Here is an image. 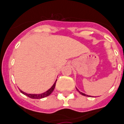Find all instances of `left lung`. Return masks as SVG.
Instances as JSON below:
<instances>
[{"mask_svg":"<svg viewBox=\"0 0 124 124\" xmlns=\"http://www.w3.org/2000/svg\"><path fill=\"white\" fill-rule=\"evenodd\" d=\"M76 90H78V92H79V93H80L81 94V95H84V96H87V97H90V96H88V95H86V94H85V93H82V92H80V91H79L78 90V89H77V88H76Z\"/></svg>","mask_w":124,"mask_h":124,"instance_id":"1","label":"left lung"}]
</instances>
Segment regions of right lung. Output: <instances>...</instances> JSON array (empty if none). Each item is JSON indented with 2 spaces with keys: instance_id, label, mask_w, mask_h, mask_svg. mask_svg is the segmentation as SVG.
Segmentation results:
<instances>
[{
  "instance_id": "add662e5",
  "label": "right lung",
  "mask_w": 124,
  "mask_h": 124,
  "mask_svg": "<svg viewBox=\"0 0 124 124\" xmlns=\"http://www.w3.org/2000/svg\"><path fill=\"white\" fill-rule=\"evenodd\" d=\"M56 81H57V80H55V83L53 84V85H52V87H50L49 90H47L46 92H44V93H39V94L27 93H25V92H23V91L20 90V89H19V90H20V92H21L23 94H24L25 95L29 97H30V98H31V99H38L44 98V97H48V95H50V94L52 93V92H53V91L54 90V88H55V84H56Z\"/></svg>"
}]
</instances>
